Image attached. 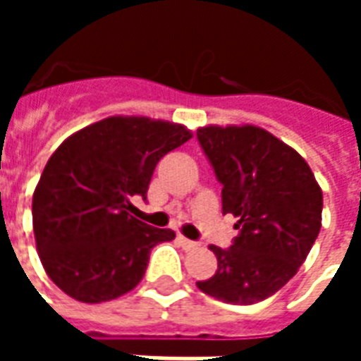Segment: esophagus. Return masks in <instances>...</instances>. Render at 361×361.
Returning a JSON list of instances; mask_svg holds the SVG:
<instances>
[{"label": "esophagus", "instance_id": "34e87169", "mask_svg": "<svg viewBox=\"0 0 361 361\" xmlns=\"http://www.w3.org/2000/svg\"><path fill=\"white\" fill-rule=\"evenodd\" d=\"M178 242H180V245L183 247V250H197L199 247V243L197 242H191V240H188V238H183V235H178Z\"/></svg>", "mask_w": 361, "mask_h": 361}]
</instances>
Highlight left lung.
<instances>
[{
    "instance_id": "8db88e82",
    "label": "left lung",
    "mask_w": 361,
    "mask_h": 361,
    "mask_svg": "<svg viewBox=\"0 0 361 361\" xmlns=\"http://www.w3.org/2000/svg\"><path fill=\"white\" fill-rule=\"evenodd\" d=\"M197 139L222 183V212L238 216L228 250L211 245L219 271L197 288L251 305L294 276L321 230L323 191L292 147L257 126H207Z\"/></svg>"
}]
</instances>
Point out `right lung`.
I'll list each match as a JSON object with an SVG mask.
<instances>
[{
	"label": "right lung",
	"mask_w": 361,
	"mask_h": 361,
	"mask_svg": "<svg viewBox=\"0 0 361 361\" xmlns=\"http://www.w3.org/2000/svg\"><path fill=\"white\" fill-rule=\"evenodd\" d=\"M191 137L172 121L111 116L59 145L32 195L38 257L59 290L100 303L141 282L150 250L176 234L131 216V201L147 197L158 160Z\"/></svg>",
	"instance_id": "right-lung-1"
}]
</instances>
